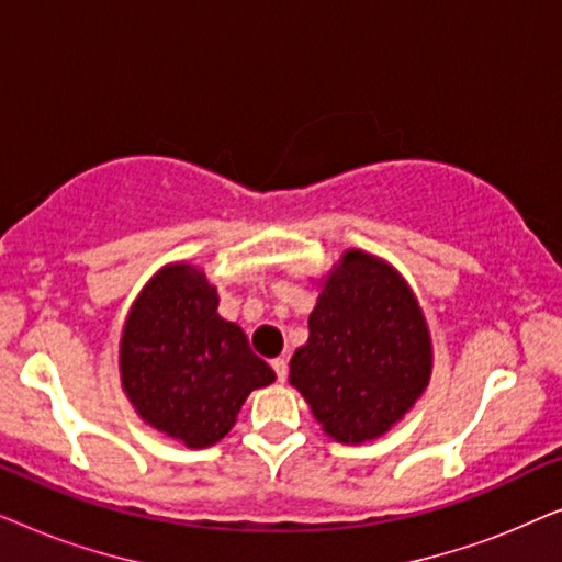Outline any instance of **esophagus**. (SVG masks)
Instances as JSON below:
<instances>
[{"instance_id": "esophagus-1", "label": "esophagus", "mask_w": 562, "mask_h": 562, "mask_svg": "<svg viewBox=\"0 0 562 562\" xmlns=\"http://www.w3.org/2000/svg\"><path fill=\"white\" fill-rule=\"evenodd\" d=\"M271 366H273L276 375H279V381H286V375H289V363H286V358H273V360H271Z\"/></svg>"}]
</instances>
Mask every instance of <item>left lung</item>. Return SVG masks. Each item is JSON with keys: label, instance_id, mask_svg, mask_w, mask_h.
Masks as SVG:
<instances>
[{"label": "left lung", "instance_id": "8db88e82", "mask_svg": "<svg viewBox=\"0 0 562 562\" xmlns=\"http://www.w3.org/2000/svg\"><path fill=\"white\" fill-rule=\"evenodd\" d=\"M310 340L289 383L322 432L342 445L379 440L432 379V335L419 299L389 260L348 248L317 281Z\"/></svg>", "mask_w": 562, "mask_h": 562}]
</instances>
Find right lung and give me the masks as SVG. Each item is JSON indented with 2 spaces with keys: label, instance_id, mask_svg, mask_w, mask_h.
I'll return each instance as SVG.
<instances>
[{
  "label": "right lung",
  "instance_id": "right-lung-1",
  "mask_svg": "<svg viewBox=\"0 0 562 562\" xmlns=\"http://www.w3.org/2000/svg\"><path fill=\"white\" fill-rule=\"evenodd\" d=\"M217 286L187 260L150 276L120 335V381L145 425L191 450L235 427L250 391L276 381L235 322L220 317Z\"/></svg>",
  "mask_w": 562,
  "mask_h": 562
}]
</instances>
